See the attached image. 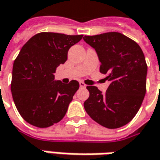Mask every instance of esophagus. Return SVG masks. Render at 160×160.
<instances>
[{
    "instance_id": "1",
    "label": "esophagus",
    "mask_w": 160,
    "mask_h": 160,
    "mask_svg": "<svg viewBox=\"0 0 160 160\" xmlns=\"http://www.w3.org/2000/svg\"><path fill=\"white\" fill-rule=\"evenodd\" d=\"M80 88H86V85L84 82H82V81H80Z\"/></svg>"
}]
</instances>
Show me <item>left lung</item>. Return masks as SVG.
<instances>
[{"label": "left lung", "mask_w": 160, "mask_h": 160, "mask_svg": "<svg viewBox=\"0 0 160 160\" xmlns=\"http://www.w3.org/2000/svg\"><path fill=\"white\" fill-rule=\"evenodd\" d=\"M101 62L100 72L111 83L102 94L88 86L89 97L84 108L92 119L107 128H118L130 122L139 111L146 93L147 64L140 46L122 33L111 32L84 36Z\"/></svg>", "instance_id": "left-lung-1"}]
</instances>
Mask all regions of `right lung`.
Masks as SVG:
<instances>
[{
  "label": "right lung",
  "instance_id": "obj_1",
  "mask_svg": "<svg viewBox=\"0 0 160 160\" xmlns=\"http://www.w3.org/2000/svg\"><path fill=\"white\" fill-rule=\"evenodd\" d=\"M83 35L40 32L21 48L13 63L11 93L15 105L26 122L48 128L64 117L80 84L55 80V72L67 60L68 50Z\"/></svg>",
  "mask_w": 160,
  "mask_h": 160
}]
</instances>
